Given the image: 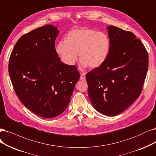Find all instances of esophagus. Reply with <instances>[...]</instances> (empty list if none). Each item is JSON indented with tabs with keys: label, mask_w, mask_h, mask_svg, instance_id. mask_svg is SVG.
Segmentation results:
<instances>
[{
	"label": "esophagus",
	"mask_w": 156,
	"mask_h": 156,
	"mask_svg": "<svg viewBox=\"0 0 156 156\" xmlns=\"http://www.w3.org/2000/svg\"><path fill=\"white\" fill-rule=\"evenodd\" d=\"M80 80H85V74L84 73H81V75H80Z\"/></svg>",
	"instance_id": "34e87169"
}]
</instances>
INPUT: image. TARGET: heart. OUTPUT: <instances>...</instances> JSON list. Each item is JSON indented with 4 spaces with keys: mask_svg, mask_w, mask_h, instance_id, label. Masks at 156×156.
I'll return each instance as SVG.
<instances>
[{
    "mask_svg": "<svg viewBox=\"0 0 156 156\" xmlns=\"http://www.w3.org/2000/svg\"><path fill=\"white\" fill-rule=\"evenodd\" d=\"M111 45L110 37L104 32L87 27L75 28L67 33L66 40L57 44L56 51L67 66L75 63L78 52L82 67L97 68L107 60Z\"/></svg>",
    "mask_w": 156,
    "mask_h": 156,
    "instance_id": "b5f03b06",
    "label": "heart"
}]
</instances>
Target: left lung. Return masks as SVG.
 Returning a JSON list of instances; mask_svg holds the SVG:
<instances>
[{
    "label": "left lung",
    "instance_id": "left-lung-1",
    "mask_svg": "<svg viewBox=\"0 0 156 156\" xmlns=\"http://www.w3.org/2000/svg\"><path fill=\"white\" fill-rule=\"evenodd\" d=\"M110 53L102 66L86 74L88 94L96 110L108 116L125 111L140 96L148 66L147 51L134 34L107 27Z\"/></svg>",
    "mask_w": 156,
    "mask_h": 156
}]
</instances>
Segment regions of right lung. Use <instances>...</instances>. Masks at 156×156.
Wrapping results in <instances>:
<instances>
[{
  "label": "right lung",
  "mask_w": 156,
  "mask_h": 156,
  "mask_svg": "<svg viewBox=\"0 0 156 156\" xmlns=\"http://www.w3.org/2000/svg\"><path fill=\"white\" fill-rule=\"evenodd\" d=\"M57 27L45 25L22 36L11 52L9 74L24 105L38 116L52 118L67 107L80 73L60 61L55 41Z\"/></svg>",
  "instance_id": "right-lung-1"
}]
</instances>
